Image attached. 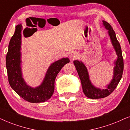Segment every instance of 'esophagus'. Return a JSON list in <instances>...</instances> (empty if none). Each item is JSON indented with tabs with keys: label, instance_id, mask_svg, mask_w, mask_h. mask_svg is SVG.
<instances>
[{
	"label": "esophagus",
	"instance_id": "obj_1",
	"mask_svg": "<svg viewBox=\"0 0 130 130\" xmlns=\"http://www.w3.org/2000/svg\"><path fill=\"white\" fill-rule=\"evenodd\" d=\"M77 56L78 54L76 52H70V54H69V57H70L71 60H73L74 59H75L77 58Z\"/></svg>",
	"mask_w": 130,
	"mask_h": 130
}]
</instances>
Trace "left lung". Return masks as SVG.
Returning a JSON list of instances; mask_svg holds the SVG:
<instances>
[{
    "mask_svg": "<svg viewBox=\"0 0 130 130\" xmlns=\"http://www.w3.org/2000/svg\"><path fill=\"white\" fill-rule=\"evenodd\" d=\"M103 24L108 30V33L109 34L112 43L118 56L117 59L115 62V66L114 67V75L111 82L107 86V87L105 89L101 90L99 88L95 87L91 84L90 81L89 74L85 65L83 64V62H79L78 60L74 61V65L81 79L83 92L87 98L93 99L106 98L111 94L117 87L119 81L121 79L124 70V60L122 58L121 47L116 37L115 32L111 25L108 22L103 21Z\"/></svg>",
    "mask_w": 130,
    "mask_h": 130,
    "instance_id": "8db88e82",
    "label": "left lung"
}]
</instances>
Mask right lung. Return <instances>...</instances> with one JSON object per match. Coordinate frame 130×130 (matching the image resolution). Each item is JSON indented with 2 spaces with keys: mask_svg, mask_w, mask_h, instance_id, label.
Masks as SVG:
<instances>
[{
  "mask_svg": "<svg viewBox=\"0 0 130 130\" xmlns=\"http://www.w3.org/2000/svg\"><path fill=\"white\" fill-rule=\"evenodd\" d=\"M22 27L16 26L14 34L10 40L6 58L8 81L13 90L26 101L40 103L47 101L52 96L55 90V80L65 64L70 62L68 58H62L52 64L46 72L43 83L39 87L32 88L27 86L22 77L21 68V39Z\"/></svg>",
  "mask_w": 130,
  "mask_h": 130,
  "instance_id": "right-lung-1",
  "label": "right lung"
}]
</instances>
